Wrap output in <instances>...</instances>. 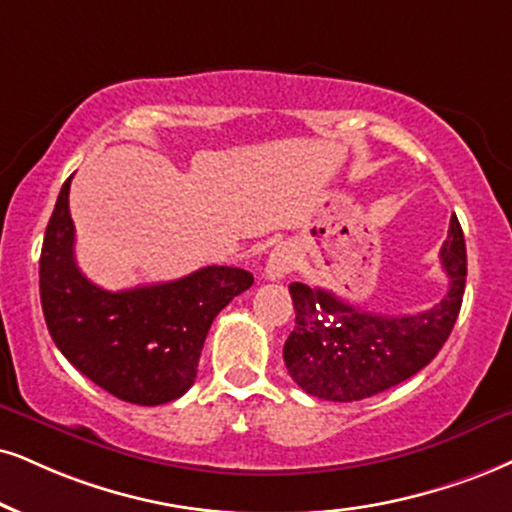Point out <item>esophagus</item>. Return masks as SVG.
<instances>
[{
  "mask_svg": "<svg viewBox=\"0 0 512 512\" xmlns=\"http://www.w3.org/2000/svg\"><path fill=\"white\" fill-rule=\"evenodd\" d=\"M294 270V251L292 246L280 244L270 251L266 263V277L268 280H285V277Z\"/></svg>",
  "mask_w": 512,
  "mask_h": 512,
  "instance_id": "1",
  "label": "esophagus"
}]
</instances>
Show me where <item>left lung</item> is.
<instances>
[{
    "label": "left lung",
    "instance_id": "1",
    "mask_svg": "<svg viewBox=\"0 0 512 512\" xmlns=\"http://www.w3.org/2000/svg\"><path fill=\"white\" fill-rule=\"evenodd\" d=\"M449 289L420 313L384 315L356 308L320 287L289 285L296 327L285 342V365L306 394L325 401H361L401 384L437 356L463 304L468 254L458 218L439 251Z\"/></svg>",
    "mask_w": 512,
    "mask_h": 512
}]
</instances>
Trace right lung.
Segmentation results:
<instances>
[{"instance_id": "obj_1", "label": "right lung", "mask_w": 512, "mask_h": 512, "mask_svg": "<svg viewBox=\"0 0 512 512\" xmlns=\"http://www.w3.org/2000/svg\"><path fill=\"white\" fill-rule=\"evenodd\" d=\"M71 178L63 182L42 242L40 299L47 330L71 365L116 399L137 406L180 399L197 377L211 323L254 285V275L206 266L173 282L106 292L75 263Z\"/></svg>"}]
</instances>
